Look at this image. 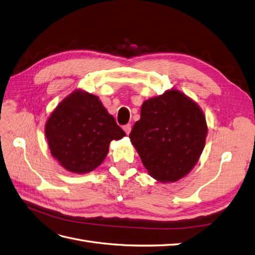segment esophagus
Instances as JSON below:
<instances>
[{"mask_svg":"<svg viewBox=\"0 0 255 255\" xmlns=\"http://www.w3.org/2000/svg\"><path fill=\"white\" fill-rule=\"evenodd\" d=\"M123 129H125V132L127 133V135H128L130 133V129H132V127H130V125H127L123 127Z\"/></svg>","mask_w":255,"mask_h":255,"instance_id":"1","label":"esophagus"}]
</instances>
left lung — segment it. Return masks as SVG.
I'll use <instances>...</instances> for the list:
<instances>
[{
	"label": "left lung",
	"mask_w": 255,
	"mask_h": 255,
	"mask_svg": "<svg viewBox=\"0 0 255 255\" xmlns=\"http://www.w3.org/2000/svg\"><path fill=\"white\" fill-rule=\"evenodd\" d=\"M206 136L201 107L175 88L145 100L128 135L144 168L161 183L177 182L192 170Z\"/></svg>",
	"instance_id": "8db88e82"
}]
</instances>
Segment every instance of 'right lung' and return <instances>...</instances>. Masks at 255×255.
Here are the masks:
<instances>
[{"instance_id": "1", "label": "right lung", "mask_w": 255, "mask_h": 255, "mask_svg": "<svg viewBox=\"0 0 255 255\" xmlns=\"http://www.w3.org/2000/svg\"><path fill=\"white\" fill-rule=\"evenodd\" d=\"M52 156L67 171L84 174L103 163L112 140L126 136L99 97L83 89L67 96L44 126Z\"/></svg>"}]
</instances>
